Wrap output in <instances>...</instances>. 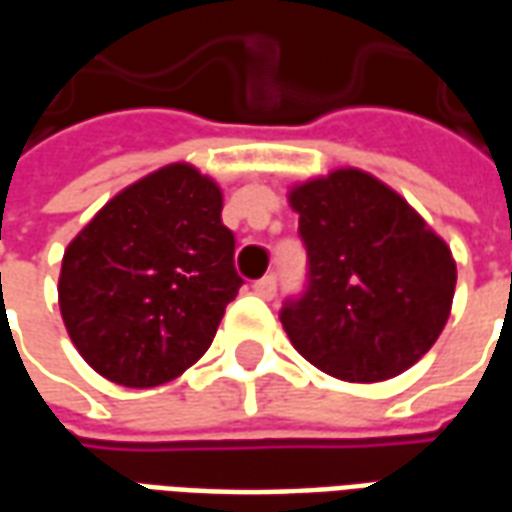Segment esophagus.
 Returning <instances> with one entry per match:
<instances>
[{"label": "esophagus", "mask_w": 512, "mask_h": 512, "mask_svg": "<svg viewBox=\"0 0 512 512\" xmlns=\"http://www.w3.org/2000/svg\"><path fill=\"white\" fill-rule=\"evenodd\" d=\"M255 293L257 296H263V299H274V293H277V277H274V274H266L263 279H257Z\"/></svg>", "instance_id": "34e87169"}]
</instances>
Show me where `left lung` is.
<instances>
[{"label":"left lung","mask_w":512,"mask_h":512,"mask_svg":"<svg viewBox=\"0 0 512 512\" xmlns=\"http://www.w3.org/2000/svg\"><path fill=\"white\" fill-rule=\"evenodd\" d=\"M307 249V285L279 321L307 362L343 381L400 376L450 318V246L400 194L359 169L290 191Z\"/></svg>","instance_id":"8db88e82"}]
</instances>
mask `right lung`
<instances>
[{"label": "right lung", "instance_id": "right-lung-1", "mask_svg": "<svg viewBox=\"0 0 512 512\" xmlns=\"http://www.w3.org/2000/svg\"><path fill=\"white\" fill-rule=\"evenodd\" d=\"M241 285L222 191L189 164H169L120 191L73 238L60 312L95 373L145 389L208 351Z\"/></svg>", "mask_w": 512, "mask_h": 512}]
</instances>
